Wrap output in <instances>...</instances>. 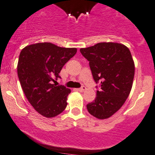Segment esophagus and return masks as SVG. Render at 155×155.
<instances>
[{
    "label": "esophagus",
    "mask_w": 155,
    "mask_h": 155,
    "mask_svg": "<svg viewBox=\"0 0 155 155\" xmlns=\"http://www.w3.org/2000/svg\"><path fill=\"white\" fill-rule=\"evenodd\" d=\"M86 87H84V86H83V87H80V88H78V89H76L77 90V91H80V92H83V91H86Z\"/></svg>",
    "instance_id": "obj_1"
}]
</instances>
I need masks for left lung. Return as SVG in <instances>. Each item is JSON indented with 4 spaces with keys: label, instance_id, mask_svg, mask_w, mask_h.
I'll use <instances>...</instances> for the list:
<instances>
[{
    "label": "left lung",
    "instance_id": "left-lung-1",
    "mask_svg": "<svg viewBox=\"0 0 155 155\" xmlns=\"http://www.w3.org/2000/svg\"><path fill=\"white\" fill-rule=\"evenodd\" d=\"M80 52L89 61L93 79L100 83L95 101L87 109L98 119L110 118L123 106L132 89L135 64L130 49L117 42H99Z\"/></svg>",
    "mask_w": 155,
    "mask_h": 155
}]
</instances>
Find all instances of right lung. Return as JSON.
Here are the masks:
<instances>
[{
    "label": "right lung",
    "instance_id": "add662e5",
    "mask_svg": "<svg viewBox=\"0 0 155 155\" xmlns=\"http://www.w3.org/2000/svg\"><path fill=\"white\" fill-rule=\"evenodd\" d=\"M76 48L59 47L51 42H39L22 49L18 75L28 101L42 116L53 118L67 107L71 90L53 84L64 64L76 54Z\"/></svg>",
    "mask_w": 155,
    "mask_h": 155
}]
</instances>
